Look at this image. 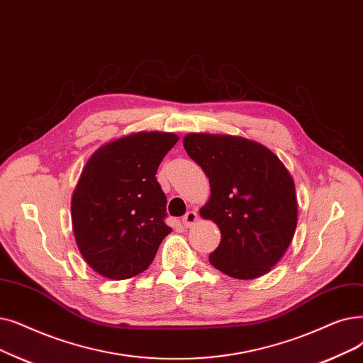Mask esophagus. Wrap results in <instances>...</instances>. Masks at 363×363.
Returning <instances> with one entry per match:
<instances>
[{
	"label": "esophagus",
	"mask_w": 363,
	"mask_h": 363,
	"mask_svg": "<svg viewBox=\"0 0 363 363\" xmlns=\"http://www.w3.org/2000/svg\"><path fill=\"white\" fill-rule=\"evenodd\" d=\"M196 220H197V213L194 211H190V212H186L185 216L182 218V224L185 228H190L196 224Z\"/></svg>",
	"instance_id": "obj_1"
}]
</instances>
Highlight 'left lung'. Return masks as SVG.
Instances as JSON below:
<instances>
[{"mask_svg": "<svg viewBox=\"0 0 363 363\" xmlns=\"http://www.w3.org/2000/svg\"><path fill=\"white\" fill-rule=\"evenodd\" d=\"M184 148L211 184V197L200 216L218 225L220 242L209 262L240 280L269 273L296 228V194L289 170L272 150L242 136L188 133Z\"/></svg>", "mask_w": 363, "mask_h": 363, "instance_id": "8db88e82", "label": "left lung"}]
</instances>
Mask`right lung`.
<instances>
[{
	"label": "right lung",
	"instance_id": "right-lung-1",
	"mask_svg": "<svg viewBox=\"0 0 363 363\" xmlns=\"http://www.w3.org/2000/svg\"><path fill=\"white\" fill-rule=\"evenodd\" d=\"M178 139L169 132H138L90 155L74 188L71 219L80 254L98 274L124 280L143 273L172 231L155 173Z\"/></svg>",
	"mask_w": 363,
	"mask_h": 363
}]
</instances>
